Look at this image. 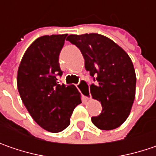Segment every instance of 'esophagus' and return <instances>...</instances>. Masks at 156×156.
Wrapping results in <instances>:
<instances>
[{"instance_id":"obj_1","label":"esophagus","mask_w":156,"mask_h":156,"mask_svg":"<svg viewBox=\"0 0 156 156\" xmlns=\"http://www.w3.org/2000/svg\"><path fill=\"white\" fill-rule=\"evenodd\" d=\"M78 89L81 92V94L84 96V98L86 99H91V93H90V88L89 85L85 80H81L80 83L78 85Z\"/></svg>"}]
</instances>
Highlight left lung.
Segmentation results:
<instances>
[{
    "label": "left lung",
    "mask_w": 156,
    "mask_h": 156,
    "mask_svg": "<svg viewBox=\"0 0 156 156\" xmlns=\"http://www.w3.org/2000/svg\"><path fill=\"white\" fill-rule=\"evenodd\" d=\"M66 40L80 50L86 71L98 83L90 89L92 98L101 102L102 112L91 122L101 130L117 128L129 116L135 98L136 75L131 58L120 46L99 34L70 35Z\"/></svg>",
    "instance_id": "left-lung-1"
}]
</instances>
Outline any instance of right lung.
Listing matches in <instances>:
<instances>
[{
	"mask_svg": "<svg viewBox=\"0 0 156 156\" xmlns=\"http://www.w3.org/2000/svg\"><path fill=\"white\" fill-rule=\"evenodd\" d=\"M67 34L44 36L25 51L17 71V88L25 107L41 127L59 133L70 125L74 108L82 103L74 85L58 82L59 53Z\"/></svg>",
	"mask_w": 156,
	"mask_h": 156,
	"instance_id": "1",
	"label": "right lung"
}]
</instances>
